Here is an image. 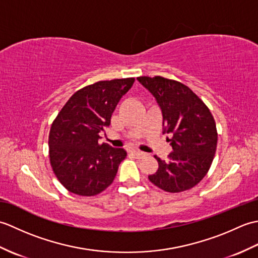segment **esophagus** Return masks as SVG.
<instances>
[{"label": "esophagus", "instance_id": "obj_1", "mask_svg": "<svg viewBox=\"0 0 258 258\" xmlns=\"http://www.w3.org/2000/svg\"><path fill=\"white\" fill-rule=\"evenodd\" d=\"M133 154H134L136 157H139V158H142V157L146 156V153L141 152V151H139V150H134V151H133Z\"/></svg>", "mask_w": 258, "mask_h": 258}]
</instances>
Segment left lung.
<instances>
[{"label":"left lung","instance_id":"obj_1","mask_svg":"<svg viewBox=\"0 0 258 258\" xmlns=\"http://www.w3.org/2000/svg\"><path fill=\"white\" fill-rule=\"evenodd\" d=\"M138 81L160 106L163 134L173 152L168 160L155 156L158 169L149 176L163 190L179 193L199 184L210 169L217 145L216 124L210 109L189 87L162 76H141Z\"/></svg>","mask_w":258,"mask_h":258}]
</instances>
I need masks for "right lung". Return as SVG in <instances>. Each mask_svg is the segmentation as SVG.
I'll use <instances>...</instances> for the list:
<instances>
[{
  "label": "right lung",
  "instance_id": "add662e5",
  "mask_svg": "<svg viewBox=\"0 0 258 258\" xmlns=\"http://www.w3.org/2000/svg\"><path fill=\"white\" fill-rule=\"evenodd\" d=\"M135 79L100 81L71 96L51 126L50 161L54 174L71 193L100 194L113 183L126 151L98 144L117 103Z\"/></svg>",
  "mask_w": 258,
  "mask_h": 258
}]
</instances>
